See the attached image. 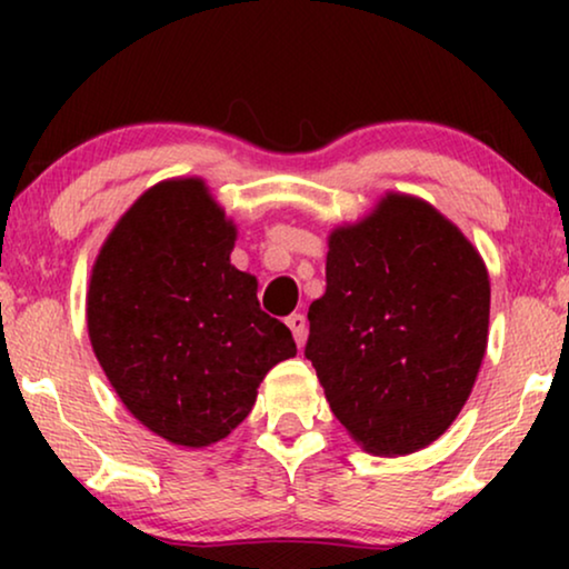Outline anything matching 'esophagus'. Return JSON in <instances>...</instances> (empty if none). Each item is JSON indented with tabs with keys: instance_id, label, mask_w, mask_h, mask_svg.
Here are the masks:
<instances>
[{
	"instance_id": "esophagus-1",
	"label": "esophagus",
	"mask_w": 569,
	"mask_h": 569,
	"mask_svg": "<svg viewBox=\"0 0 569 569\" xmlns=\"http://www.w3.org/2000/svg\"><path fill=\"white\" fill-rule=\"evenodd\" d=\"M287 326H290V331H292L295 341H298V347L306 345V333H308L306 316H302V313H292L290 318H287Z\"/></svg>"
}]
</instances>
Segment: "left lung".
<instances>
[{
    "mask_svg": "<svg viewBox=\"0 0 569 569\" xmlns=\"http://www.w3.org/2000/svg\"><path fill=\"white\" fill-rule=\"evenodd\" d=\"M306 357L333 417L376 456L427 448L453 425L487 352L489 274L425 199L386 193L329 236Z\"/></svg>",
    "mask_w": 569,
    "mask_h": 569,
    "instance_id": "1",
    "label": "left lung"
}]
</instances>
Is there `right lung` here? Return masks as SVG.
<instances>
[{
	"instance_id": "add662e5",
	"label": "right lung",
	"mask_w": 569,
	"mask_h": 569,
	"mask_svg": "<svg viewBox=\"0 0 569 569\" xmlns=\"http://www.w3.org/2000/svg\"><path fill=\"white\" fill-rule=\"evenodd\" d=\"M238 230L201 178L147 189L92 263L88 333L106 378L147 430L204 448L251 415L290 329L259 308V282L230 263Z\"/></svg>"
}]
</instances>
